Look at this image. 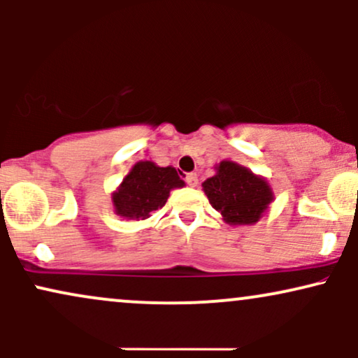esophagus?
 Wrapping results in <instances>:
<instances>
[{"mask_svg":"<svg viewBox=\"0 0 358 358\" xmlns=\"http://www.w3.org/2000/svg\"><path fill=\"white\" fill-rule=\"evenodd\" d=\"M185 182L188 183V187H196L199 185V176H196V173H188L185 176Z\"/></svg>","mask_w":358,"mask_h":358,"instance_id":"obj_1","label":"esophagus"}]
</instances>
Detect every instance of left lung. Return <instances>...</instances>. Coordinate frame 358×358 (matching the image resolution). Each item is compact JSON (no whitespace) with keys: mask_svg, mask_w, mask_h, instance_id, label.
<instances>
[{"mask_svg":"<svg viewBox=\"0 0 358 358\" xmlns=\"http://www.w3.org/2000/svg\"><path fill=\"white\" fill-rule=\"evenodd\" d=\"M215 175L202 183L208 202L229 225H252L264 217L274 192L264 176L239 163L224 159L213 166Z\"/></svg>","mask_w":358,"mask_h":358,"instance_id":"1","label":"left lung"}]
</instances>
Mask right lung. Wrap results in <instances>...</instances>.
Here are the masks:
<instances>
[{"label":"right lung","instance_id":"add662e5","mask_svg":"<svg viewBox=\"0 0 358 358\" xmlns=\"http://www.w3.org/2000/svg\"><path fill=\"white\" fill-rule=\"evenodd\" d=\"M183 187L185 182L173 166H158L153 162L141 159L134 163L110 199L119 217L146 220L166 203L171 190Z\"/></svg>","mask_w":358,"mask_h":358}]
</instances>
